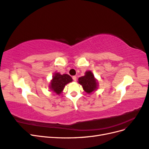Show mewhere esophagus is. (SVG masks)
<instances>
[{"label": "esophagus", "mask_w": 149, "mask_h": 149, "mask_svg": "<svg viewBox=\"0 0 149 149\" xmlns=\"http://www.w3.org/2000/svg\"><path fill=\"white\" fill-rule=\"evenodd\" d=\"M72 78H73V79L74 81H76L77 80V77H76V76H73V77H72Z\"/></svg>", "instance_id": "34e87169"}]
</instances>
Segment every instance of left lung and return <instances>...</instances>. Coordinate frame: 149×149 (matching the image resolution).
Instances as JSON below:
<instances>
[{
	"instance_id": "left-lung-1",
	"label": "left lung",
	"mask_w": 149,
	"mask_h": 149,
	"mask_svg": "<svg viewBox=\"0 0 149 149\" xmlns=\"http://www.w3.org/2000/svg\"><path fill=\"white\" fill-rule=\"evenodd\" d=\"M78 83L82 86L84 91L88 94L95 91L98 88L97 79L91 71H87L85 75L78 78Z\"/></svg>"
}]
</instances>
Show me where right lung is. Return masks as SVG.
<instances>
[{
  "instance_id": "obj_1",
  "label": "right lung",
  "mask_w": 149,
  "mask_h": 149,
  "mask_svg": "<svg viewBox=\"0 0 149 149\" xmlns=\"http://www.w3.org/2000/svg\"><path fill=\"white\" fill-rule=\"evenodd\" d=\"M72 81H73V79L68 74H61L59 73H56L53 76V78L49 85V88L53 93H56L58 95H60L63 91L65 85L71 82Z\"/></svg>"
}]
</instances>
